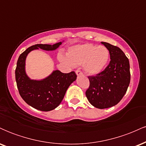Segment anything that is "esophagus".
Here are the masks:
<instances>
[{
    "instance_id": "34e87169",
    "label": "esophagus",
    "mask_w": 146,
    "mask_h": 146,
    "mask_svg": "<svg viewBox=\"0 0 146 146\" xmlns=\"http://www.w3.org/2000/svg\"><path fill=\"white\" fill-rule=\"evenodd\" d=\"M75 73H76L78 76H80V75H83V73H82V72L80 71H79V70H77V71H75Z\"/></svg>"
}]
</instances>
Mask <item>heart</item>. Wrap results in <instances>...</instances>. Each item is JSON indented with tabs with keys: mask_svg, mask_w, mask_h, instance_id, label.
Listing matches in <instances>:
<instances>
[{
	"mask_svg": "<svg viewBox=\"0 0 146 146\" xmlns=\"http://www.w3.org/2000/svg\"><path fill=\"white\" fill-rule=\"evenodd\" d=\"M109 51L104 46L78 44L70 48L67 57L60 55V61L69 66H80L87 73L97 75L104 70L109 60Z\"/></svg>",
	"mask_w": 146,
	"mask_h": 146,
	"instance_id": "b5f03b06",
	"label": "heart"
}]
</instances>
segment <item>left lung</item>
<instances>
[{
    "label": "left lung",
    "mask_w": 146,
    "mask_h": 146,
    "mask_svg": "<svg viewBox=\"0 0 146 146\" xmlns=\"http://www.w3.org/2000/svg\"><path fill=\"white\" fill-rule=\"evenodd\" d=\"M102 44L108 49L109 64L95 76H89V88L86 96L90 104L104 109L119 103L126 93L130 81L129 60L121 48L108 42Z\"/></svg>",
    "instance_id": "8db88e82"
}]
</instances>
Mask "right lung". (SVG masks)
<instances>
[{
	"label": "right lung",
	"instance_id": "right-lung-1",
	"mask_svg": "<svg viewBox=\"0 0 146 146\" xmlns=\"http://www.w3.org/2000/svg\"><path fill=\"white\" fill-rule=\"evenodd\" d=\"M62 43V42L53 45H33L27 48L18 58L15 71L18 91L23 100L37 110L50 111L57 108L62 101L68 87L77 79V75L74 71L63 73L59 70H56L42 80H31L25 71L27 56L31 51L39 48L54 51Z\"/></svg>",
	"mask_w": 146,
	"mask_h": 146
}]
</instances>
